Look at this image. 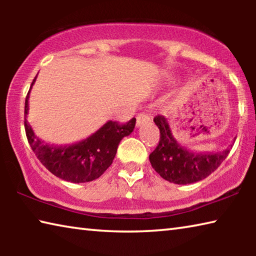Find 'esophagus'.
Wrapping results in <instances>:
<instances>
[{
	"instance_id": "obj_1",
	"label": "esophagus",
	"mask_w": 256,
	"mask_h": 256,
	"mask_svg": "<svg viewBox=\"0 0 256 256\" xmlns=\"http://www.w3.org/2000/svg\"><path fill=\"white\" fill-rule=\"evenodd\" d=\"M149 120H151L150 116L148 114H146V112H138V114L136 115V125L138 126V125H141L142 123L144 122H149Z\"/></svg>"
}]
</instances>
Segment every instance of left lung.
<instances>
[{
    "mask_svg": "<svg viewBox=\"0 0 256 256\" xmlns=\"http://www.w3.org/2000/svg\"><path fill=\"white\" fill-rule=\"evenodd\" d=\"M154 122L160 131V138L149 159L154 170L170 183L190 184L204 180L230 152L229 148L216 154L192 152L175 140L167 120L162 115L156 116Z\"/></svg>",
    "mask_w": 256,
    "mask_h": 256,
    "instance_id": "8db88e82",
    "label": "left lung"
}]
</instances>
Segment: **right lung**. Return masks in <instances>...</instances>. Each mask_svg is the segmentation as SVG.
Listing matches in <instances>:
<instances>
[{
	"label": "right lung",
	"instance_id": "1",
	"mask_svg": "<svg viewBox=\"0 0 256 256\" xmlns=\"http://www.w3.org/2000/svg\"><path fill=\"white\" fill-rule=\"evenodd\" d=\"M28 97L29 92L24 102V130L29 144L36 157L52 174L71 183H86L100 177L112 164L120 140L130 136L136 126V120L134 118L124 124L110 120L92 136L76 144H48L34 136L26 118Z\"/></svg>",
	"mask_w": 256,
	"mask_h": 256
}]
</instances>
